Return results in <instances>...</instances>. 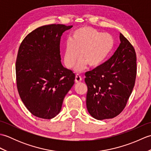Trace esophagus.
Masks as SVG:
<instances>
[{
  "label": "esophagus",
  "instance_id": "1",
  "mask_svg": "<svg viewBox=\"0 0 151 151\" xmlns=\"http://www.w3.org/2000/svg\"><path fill=\"white\" fill-rule=\"evenodd\" d=\"M82 77L79 75H76L75 80V81L76 83H79V82H82Z\"/></svg>",
  "mask_w": 151,
  "mask_h": 151
}]
</instances>
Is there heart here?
<instances>
[{
	"instance_id": "obj_1",
	"label": "heart",
	"mask_w": 151,
	"mask_h": 151,
	"mask_svg": "<svg viewBox=\"0 0 151 151\" xmlns=\"http://www.w3.org/2000/svg\"><path fill=\"white\" fill-rule=\"evenodd\" d=\"M113 45V38L110 34H101L91 27L78 28L66 44L63 52L64 63L70 69L81 57L75 67V71H82L88 65L95 68L104 62Z\"/></svg>"
}]
</instances>
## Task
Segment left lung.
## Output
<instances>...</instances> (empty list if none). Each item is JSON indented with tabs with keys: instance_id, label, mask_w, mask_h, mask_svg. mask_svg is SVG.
I'll list each match as a JSON object with an SVG mask.
<instances>
[{
	"instance_id": "left-lung-1",
	"label": "left lung",
	"mask_w": 151,
	"mask_h": 151,
	"mask_svg": "<svg viewBox=\"0 0 151 151\" xmlns=\"http://www.w3.org/2000/svg\"><path fill=\"white\" fill-rule=\"evenodd\" d=\"M121 43L105 63L86 74V106L97 120L116 117L123 110L132 93L136 77L134 47L120 33Z\"/></svg>"
}]
</instances>
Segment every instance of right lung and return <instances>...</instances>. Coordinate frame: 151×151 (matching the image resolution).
Instances as JSON below:
<instances>
[{
    "label": "right lung",
    "instance_id": "add662e5",
    "mask_svg": "<svg viewBox=\"0 0 151 151\" xmlns=\"http://www.w3.org/2000/svg\"><path fill=\"white\" fill-rule=\"evenodd\" d=\"M72 27H40L28 34L19 47L15 65L18 92L28 111L37 117L56 116L75 84V75L63 66L60 54L61 36Z\"/></svg>",
    "mask_w": 151,
    "mask_h": 151
}]
</instances>
